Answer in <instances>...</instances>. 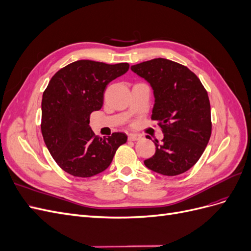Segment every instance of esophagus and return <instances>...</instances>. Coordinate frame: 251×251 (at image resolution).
I'll list each match as a JSON object with an SVG mask.
<instances>
[{
  "label": "esophagus",
  "mask_w": 251,
  "mask_h": 251,
  "mask_svg": "<svg viewBox=\"0 0 251 251\" xmlns=\"http://www.w3.org/2000/svg\"><path fill=\"white\" fill-rule=\"evenodd\" d=\"M141 137L137 134H130V135H128V140H130V141H137Z\"/></svg>",
  "instance_id": "obj_1"
}]
</instances>
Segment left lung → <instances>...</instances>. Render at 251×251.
I'll list each match as a JSON object with an SVG mask.
<instances>
[{"label":"left lung","instance_id":"left-lung-1","mask_svg":"<svg viewBox=\"0 0 251 251\" xmlns=\"http://www.w3.org/2000/svg\"><path fill=\"white\" fill-rule=\"evenodd\" d=\"M131 69L153 88L151 119L164 134L161 144L155 140L156 153L144 164L164 176L185 173L199 160L211 135L207 91L187 67L166 58L147 60Z\"/></svg>","mask_w":251,"mask_h":251}]
</instances>
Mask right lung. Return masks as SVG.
<instances>
[{"label": "right lung", "instance_id": "right-lung-1", "mask_svg": "<svg viewBox=\"0 0 251 251\" xmlns=\"http://www.w3.org/2000/svg\"><path fill=\"white\" fill-rule=\"evenodd\" d=\"M127 63L108 65L81 59L58 70L42 100L41 130L58 166L74 177L89 178L109 168L125 133L98 137L91 130L90 115L100 110L109 82L124 75Z\"/></svg>", "mask_w": 251, "mask_h": 251}]
</instances>
